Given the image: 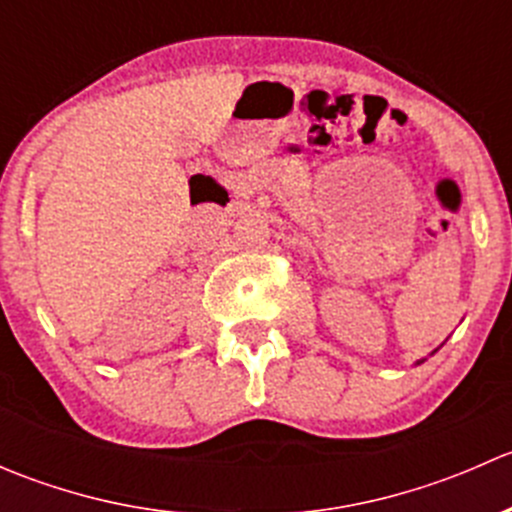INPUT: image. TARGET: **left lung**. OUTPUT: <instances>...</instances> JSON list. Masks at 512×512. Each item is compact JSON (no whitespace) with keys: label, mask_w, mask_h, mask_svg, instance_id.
<instances>
[{"label":"left lung","mask_w":512,"mask_h":512,"mask_svg":"<svg viewBox=\"0 0 512 512\" xmlns=\"http://www.w3.org/2000/svg\"><path fill=\"white\" fill-rule=\"evenodd\" d=\"M421 361H423V359H421ZM421 361H418V364H421Z\"/></svg>","instance_id":"8db88e82"}]
</instances>
